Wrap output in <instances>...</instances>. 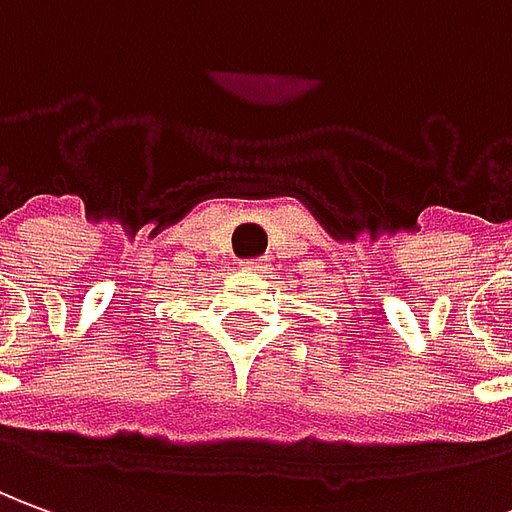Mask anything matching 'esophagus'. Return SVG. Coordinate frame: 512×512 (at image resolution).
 I'll list each match as a JSON object with an SVG mask.
<instances>
[{
	"instance_id": "1",
	"label": "esophagus",
	"mask_w": 512,
	"mask_h": 512,
	"mask_svg": "<svg viewBox=\"0 0 512 512\" xmlns=\"http://www.w3.org/2000/svg\"><path fill=\"white\" fill-rule=\"evenodd\" d=\"M242 270H245V273H262V270H267V262H264V259L242 262Z\"/></svg>"
}]
</instances>
